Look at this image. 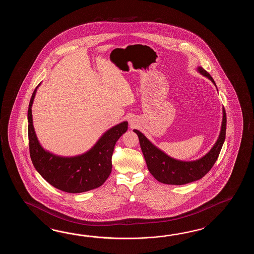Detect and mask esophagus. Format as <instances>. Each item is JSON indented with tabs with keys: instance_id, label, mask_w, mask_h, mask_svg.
Instances as JSON below:
<instances>
[{
	"instance_id": "obj_1",
	"label": "esophagus",
	"mask_w": 254,
	"mask_h": 254,
	"mask_svg": "<svg viewBox=\"0 0 254 254\" xmlns=\"http://www.w3.org/2000/svg\"><path fill=\"white\" fill-rule=\"evenodd\" d=\"M130 125H131V124H130Z\"/></svg>"
}]
</instances>
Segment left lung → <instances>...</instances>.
I'll return each mask as SVG.
<instances>
[{"label":"left lung","instance_id":"obj_1","mask_svg":"<svg viewBox=\"0 0 254 254\" xmlns=\"http://www.w3.org/2000/svg\"><path fill=\"white\" fill-rule=\"evenodd\" d=\"M198 70L215 84V81H213L212 77L209 72H207V70L201 67H199ZM226 124V112L223 108L221 133L218 140L205 156L193 162H182L168 156L151 144V141H149L138 129H133V131L139 137L140 148L145 159L147 167L152 176L162 184L183 185L202 178L214 165L225 140Z\"/></svg>","mask_w":254,"mask_h":254}]
</instances>
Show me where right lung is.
Returning a JSON list of instances; mask_svg holds the SVG:
<instances>
[{
  "mask_svg": "<svg viewBox=\"0 0 254 254\" xmlns=\"http://www.w3.org/2000/svg\"><path fill=\"white\" fill-rule=\"evenodd\" d=\"M37 87L28 109L29 150L33 166L46 182L63 191L80 193L100 187L112 173L114 146L128 129V123L124 122L107 130L97 143L82 155L56 156L43 150L33 129L32 105Z\"/></svg>",
  "mask_w": 254,
  "mask_h": 254,
  "instance_id": "obj_1",
  "label": "right lung"
}]
</instances>
